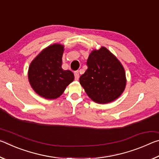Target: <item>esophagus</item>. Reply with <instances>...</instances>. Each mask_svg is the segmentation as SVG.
Returning <instances> with one entry per match:
<instances>
[{
	"label": "esophagus",
	"mask_w": 159,
	"mask_h": 159,
	"mask_svg": "<svg viewBox=\"0 0 159 159\" xmlns=\"http://www.w3.org/2000/svg\"><path fill=\"white\" fill-rule=\"evenodd\" d=\"M74 76H75V79L79 80V71H76L74 72Z\"/></svg>",
	"instance_id": "obj_1"
}]
</instances>
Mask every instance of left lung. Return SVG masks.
Segmentation results:
<instances>
[{
    "label": "left lung",
    "instance_id": "left-lung-1",
    "mask_svg": "<svg viewBox=\"0 0 159 159\" xmlns=\"http://www.w3.org/2000/svg\"><path fill=\"white\" fill-rule=\"evenodd\" d=\"M88 69L80 83L93 101L107 104L119 98L125 90V70L119 60L107 49L93 50L87 60Z\"/></svg>",
    "mask_w": 159,
    "mask_h": 159
}]
</instances>
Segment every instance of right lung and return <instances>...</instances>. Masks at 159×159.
Returning a JSON list of instances; mask_svg holds the SVG:
<instances>
[{"instance_id":"add662e5","label":"right lung","mask_w":159,"mask_h":159,"mask_svg":"<svg viewBox=\"0 0 159 159\" xmlns=\"http://www.w3.org/2000/svg\"><path fill=\"white\" fill-rule=\"evenodd\" d=\"M63 52L62 45H51L43 50L29 67L31 86L38 95L45 99L59 98L74 80L73 72L61 68Z\"/></svg>"}]
</instances>
